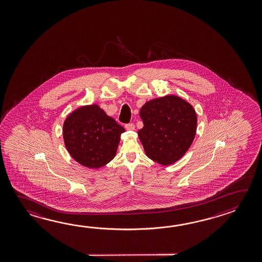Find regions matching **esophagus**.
Segmentation results:
<instances>
[{
  "label": "esophagus",
  "instance_id": "34e87169",
  "mask_svg": "<svg viewBox=\"0 0 262 262\" xmlns=\"http://www.w3.org/2000/svg\"><path fill=\"white\" fill-rule=\"evenodd\" d=\"M124 127H125V129H126V130H129V131H132V130H134V129H135V124H134L133 123H126V124L124 125Z\"/></svg>",
  "mask_w": 262,
  "mask_h": 262
}]
</instances>
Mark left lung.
I'll return each mask as SVG.
<instances>
[{
    "label": "left lung",
    "instance_id": "left-lung-1",
    "mask_svg": "<svg viewBox=\"0 0 262 262\" xmlns=\"http://www.w3.org/2000/svg\"><path fill=\"white\" fill-rule=\"evenodd\" d=\"M139 115L143 127L138 135L149 158L169 165L184 156L196 129V115L189 103L167 95L147 102Z\"/></svg>",
    "mask_w": 262,
    "mask_h": 262
}]
</instances>
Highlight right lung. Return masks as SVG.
Segmentation results:
<instances>
[{
	"mask_svg": "<svg viewBox=\"0 0 262 262\" xmlns=\"http://www.w3.org/2000/svg\"><path fill=\"white\" fill-rule=\"evenodd\" d=\"M125 130L97 105L82 106L63 123V139L73 158L85 167L98 168L116 155Z\"/></svg>",
	"mask_w": 262,
	"mask_h": 262,
	"instance_id": "obj_1",
	"label": "right lung"
}]
</instances>
